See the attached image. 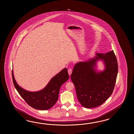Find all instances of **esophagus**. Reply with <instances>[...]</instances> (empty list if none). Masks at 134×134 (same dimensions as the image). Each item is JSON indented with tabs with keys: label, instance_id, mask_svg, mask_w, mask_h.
Masks as SVG:
<instances>
[{
	"label": "esophagus",
	"instance_id": "34e87169",
	"mask_svg": "<svg viewBox=\"0 0 134 134\" xmlns=\"http://www.w3.org/2000/svg\"><path fill=\"white\" fill-rule=\"evenodd\" d=\"M72 70L71 69V68H69L68 69V73L69 76H70V75H71V73H72Z\"/></svg>",
	"mask_w": 134,
	"mask_h": 134
}]
</instances>
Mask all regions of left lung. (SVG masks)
Returning <instances> with one entry per match:
<instances>
[{"mask_svg": "<svg viewBox=\"0 0 134 134\" xmlns=\"http://www.w3.org/2000/svg\"><path fill=\"white\" fill-rule=\"evenodd\" d=\"M99 59L103 60L105 69L97 72L94 68ZM117 73L118 64L113 50L106 54L97 53L94 58L77 63L71 79L80 104L87 108L103 104L113 92Z\"/></svg>", "mask_w": 134, "mask_h": 134, "instance_id": "8db88e82", "label": "left lung"}]
</instances>
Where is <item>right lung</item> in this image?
Listing matches in <instances>:
<instances>
[{
    "instance_id": "add662e5",
    "label": "right lung",
    "mask_w": 134,
    "mask_h": 134,
    "mask_svg": "<svg viewBox=\"0 0 134 134\" xmlns=\"http://www.w3.org/2000/svg\"><path fill=\"white\" fill-rule=\"evenodd\" d=\"M12 77L15 87L20 96L32 108L40 110H48L54 105L58 100L61 86L69 79L68 69L64 68L53 77L42 90L30 92L18 85L15 80L13 70Z\"/></svg>"
}]
</instances>
